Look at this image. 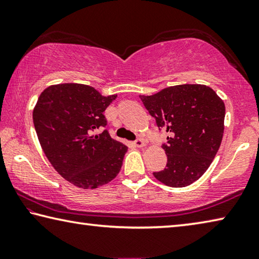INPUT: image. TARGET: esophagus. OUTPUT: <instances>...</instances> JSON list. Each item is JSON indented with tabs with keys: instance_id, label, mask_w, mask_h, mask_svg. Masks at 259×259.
Returning a JSON list of instances; mask_svg holds the SVG:
<instances>
[{
	"instance_id": "1",
	"label": "esophagus",
	"mask_w": 259,
	"mask_h": 259,
	"mask_svg": "<svg viewBox=\"0 0 259 259\" xmlns=\"http://www.w3.org/2000/svg\"><path fill=\"white\" fill-rule=\"evenodd\" d=\"M133 145L136 146V148H142V146H144V142L141 138H137V140H135L133 142Z\"/></svg>"
}]
</instances>
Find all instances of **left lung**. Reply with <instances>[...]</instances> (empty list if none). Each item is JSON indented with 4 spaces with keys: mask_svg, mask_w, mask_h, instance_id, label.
<instances>
[{
    "mask_svg": "<svg viewBox=\"0 0 259 259\" xmlns=\"http://www.w3.org/2000/svg\"><path fill=\"white\" fill-rule=\"evenodd\" d=\"M140 98L159 131L168 133L161 145L166 167L153 176L169 187L193 184L207 171L221 145L225 103L203 84H179Z\"/></svg>",
    "mask_w": 259,
    "mask_h": 259,
    "instance_id": "left-lung-1",
    "label": "left lung"
}]
</instances>
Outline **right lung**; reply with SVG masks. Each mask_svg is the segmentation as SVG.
Returning a JSON list of instances; mask_svg holds the SVG:
<instances>
[{"instance_id":"1","label":"right lung","mask_w":259,"mask_h":259,"mask_svg":"<svg viewBox=\"0 0 259 259\" xmlns=\"http://www.w3.org/2000/svg\"><path fill=\"white\" fill-rule=\"evenodd\" d=\"M116 95L102 96L87 84L50 86L38 98L33 124L41 149L56 171L76 187L91 190L118 175L128 148L104 130L103 111Z\"/></svg>"}]
</instances>
